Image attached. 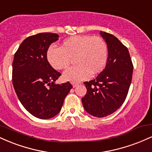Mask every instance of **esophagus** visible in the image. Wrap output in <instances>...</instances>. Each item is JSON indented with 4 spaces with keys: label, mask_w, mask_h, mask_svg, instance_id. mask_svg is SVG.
<instances>
[{
    "label": "esophagus",
    "mask_w": 152,
    "mask_h": 152,
    "mask_svg": "<svg viewBox=\"0 0 152 152\" xmlns=\"http://www.w3.org/2000/svg\"><path fill=\"white\" fill-rule=\"evenodd\" d=\"M72 85H73V87H74V88H75V87H76L78 86V83H72Z\"/></svg>",
    "instance_id": "1"
}]
</instances>
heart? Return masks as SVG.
I'll return each mask as SVG.
<instances>
[{
	"label": "heart",
	"instance_id": "1",
	"mask_svg": "<svg viewBox=\"0 0 152 152\" xmlns=\"http://www.w3.org/2000/svg\"><path fill=\"white\" fill-rule=\"evenodd\" d=\"M47 60L54 69H66L74 58L76 64L64 71L63 78L71 83L87 79L96 74L106 66L108 46L103 38L98 36H74L64 40L60 48L49 47Z\"/></svg>",
	"mask_w": 152,
	"mask_h": 152
}]
</instances>
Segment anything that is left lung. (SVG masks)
Wrapping results in <instances>:
<instances>
[{
    "mask_svg": "<svg viewBox=\"0 0 152 152\" xmlns=\"http://www.w3.org/2000/svg\"><path fill=\"white\" fill-rule=\"evenodd\" d=\"M108 46L105 69L95 79L84 82L87 92L82 104L87 113L104 117L121 107L128 94L133 74V64L128 48L117 38L101 31Z\"/></svg>",
    "mask_w": 152,
    "mask_h": 152,
    "instance_id": "8db88e82",
    "label": "left lung"
}]
</instances>
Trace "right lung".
<instances>
[{
  "label": "right lung",
  "mask_w": 152,
  "mask_h": 152,
  "mask_svg": "<svg viewBox=\"0 0 152 152\" xmlns=\"http://www.w3.org/2000/svg\"><path fill=\"white\" fill-rule=\"evenodd\" d=\"M58 35L41 33L26 38L15 52L13 61V84L23 107L41 119L59 113L64 99L73 86L69 81L56 84L61 73L54 70L47 60L49 46Z\"/></svg>",
  "instance_id": "right-lung-1"
}]
</instances>
